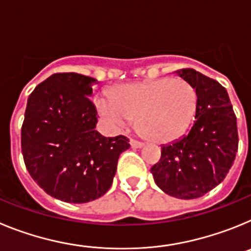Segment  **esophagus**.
<instances>
[{"instance_id": "1", "label": "esophagus", "mask_w": 251, "mask_h": 251, "mask_svg": "<svg viewBox=\"0 0 251 251\" xmlns=\"http://www.w3.org/2000/svg\"><path fill=\"white\" fill-rule=\"evenodd\" d=\"M129 143H130V147L132 148H141L142 146H143V143H142L141 141H138V139H134V138L130 139Z\"/></svg>"}]
</instances>
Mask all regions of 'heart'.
Masks as SVG:
<instances>
[{
	"instance_id": "heart-1",
	"label": "heart",
	"mask_w": 251,
	"mask_h": 251,
	"mask_svg": "<svg viewBox=\"0 0 251 251\" xmlns=\"http://www.w3.org/2000/svg\"><path fill=\"white\" fill-rule=\"evenodd\" d=\"M101 115L117 126L137 118V130L148 141L168 143L188 129L197 106V93L182 77H161L124 84L110 99H98Z\"/></svg>"
}]
</instances>
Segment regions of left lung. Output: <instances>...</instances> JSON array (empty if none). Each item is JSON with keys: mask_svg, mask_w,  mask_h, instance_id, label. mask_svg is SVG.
Instances as JSON below:
<instances>
[{"mask_svg": "<svg viewBox=\"0 0 251 251\" xmlns=\"http://www.w3.org/2000/svg\"><path fill=\"white\" fill-rule=\"evenodd\" d=\"M176 73L196 89L194 126L181 139L162 146L161 158L151 172L162 191L191 200L224 181L238 152V126L220 83L190 68Z\"/></svg>", "mask_w": 251, "mask_h": 251, "instance_id": "obj_1", "label": "left lung"}]
</instances>
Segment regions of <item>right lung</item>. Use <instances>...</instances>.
<instances>
[{"label":"right lung","mask_w":251,"mask_h":251,"mask_svg":"<svg viewBox=\"0 0 251 251\" xmlns=\"http://www.w3.org/2000/svg\"><path fill=\"white\" fill-rule=\"evenodd\" d=\"M95 79L56 73L27 99L21 151L28 174L57 200L84 203L110 188L121 153L130 147L124 136L103 137L90 100Z\"/></svg>","instance_id":"obj_1"}]
</instances>
